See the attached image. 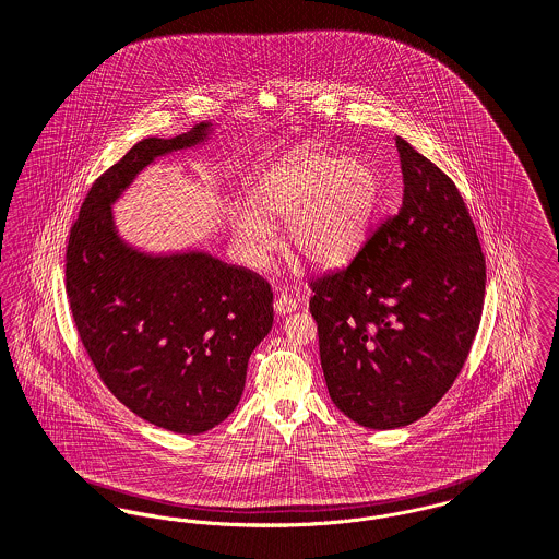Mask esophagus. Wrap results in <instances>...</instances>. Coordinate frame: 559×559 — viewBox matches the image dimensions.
<instances>
[{"mask_svg": "<svg viewBox=\"0 0 559 559\" xmlns=\"http://www.w3.org/2000/svg\"><path fill=\"white\" fill-rule=\"evenodd\" d=\"M297 308L296 299H292L289 296H285V294H281V296L274 299V312L278 314V317H285V314H292L294 310Z\"/></svg>", "mask_w": 559, "mask_h": 559, "instance_id": "34e87169", "label": "esophagus"}]
</instances>
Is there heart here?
I'll list each match as a JSON object with an SVG mask.
<instances>
[{
  "label": "heart",
  "mask_w": 559,
  "mask_h": 559,
  "mask_svg": "<svg viewBox=\"0 0 559 559\" xmlns=\"http://www.w3.org/2000/svg\"><path fill=\"white\" fill-rule=\"evenodd\" d=\"M380 204V177L362 158H340L304 147L263 173L247 209L230 213L240 260L262 267L276 247V224L285 222L292 253L314 265H337L361 249Z\"/></svg>",
  "instance_id": "b5f03b06"
}]
</instances>
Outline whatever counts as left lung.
<instances>
[{
  "label": "left lung",
  "mask_w": 559,
  "mask_h": 559,
  "mask_svg": "<svg viewBox=\"0 0 559 559\" xmlns=\"http://www.w3.org/2000/svg\"><path fill=\"white\" fill-rule=\"evenodd\" d=\"M403 200L344 270L310 283L329 396L357 425L407 427L450 391L481 321L486 260L454 181L396 136Z\"/></svg>",
  "instance_id": "8db88e82"
}]
</instances>
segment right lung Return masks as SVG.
Wrapping results in <instances>:
<instances>
[{
	"label": "right lung",
	"instance_id": "right-lung-1",
	"mask_svg": "<svg viewBox=\"0 0 559 559\" xmlns=\"http://www.w3.org/2000/svg\"><path fill=\"white\" fill-rule=\"evenodd\" d=\"M213 131L200 122L139 141L95 181L67 245L69 306L100 380L132 414L181 435L217 427L238 405L249 357L272 329V292L260 274L202 249L134 247L114 204L141 170Z\"/></svg>",
	"mask_w": 559,
	"mask_h": 559
}]
</instances>
